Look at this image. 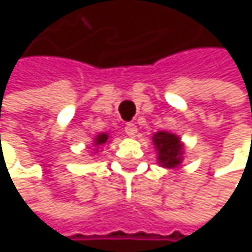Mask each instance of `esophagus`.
Returning a JSON list of instances; mask_svg holds the SVG:
<instances>
[{
  "mask_svg": "<svg viewBox=\"0 0 252 252\" xmlns=\"http://www.w3.org/2000/svg\"><path fill=\"white\" fill-rule=\"evenodd\" d=\"M124 131H126V134L128 137H134L135 132H137V126L132 124V123H128V124H126V126H124Z\"/></svg>",
  "mask_w": 252,
  "mask_h": 252,
  "instance_id": "1",
  "label": "esophagus"
}]
</instances>
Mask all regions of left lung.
Wrapping results in <instances>:
<instances>
[{
  "instance_id": "left-lung-1",
  "label": "left lung",
  "mask_w": 252,
  "mask_h": 252,
  "mask_svg": "<svg viewBox=\"0 0 252 252\" xmlns=\"http://www.w3.org/2000/svg\"><path fill=\"white\" fill-rule=\"evenodd\" d=\"M153 143L159 153V163L165 168H175L181 163L182 155V144L175 134L160 131L156 132L153 137Z\"/></svg>"
}]
</instances>
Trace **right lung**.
<instances>
[{
  "label": "right lung",
  "instance_id": "obj_1",
  "mask_svg": "<svg viewBox=\"0 0 252 252\" xmlns=\"http://www.w3.org/2000/svg\"><path fill=\"white\" fill-rule=\"evenodd\" d=\"M108 141V134H99L94 140V144L96 146H100V144H105Z\"/></svg>",
  "mask_w": 252,
  "mask_h": 252
}]
</instances>
